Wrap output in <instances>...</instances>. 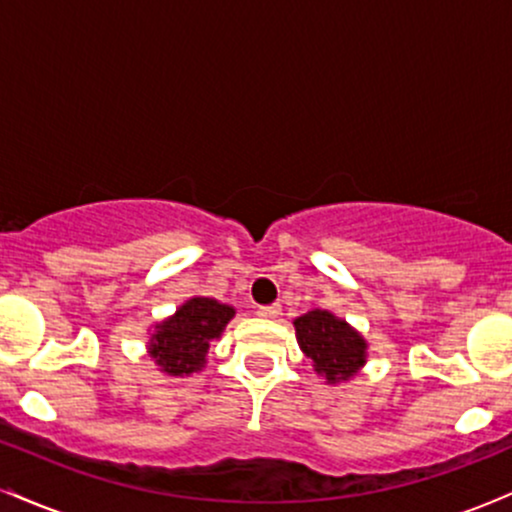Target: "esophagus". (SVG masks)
Listing matches in <instances>:
<instances>
[{"mask_svg":"<svg viewBox=\"0 0 512 512\" xmlns=\"http://www.w3.org/2000/svg\"><path fill=\"white\" fill-rule=\"evenodd\" d=\"M257 315L264 317V320H276V317L281 315V305L279 303L260 305V308H257Z\"/></svg>","mask_w":512,"mask_h":512,"instance_id":"esophagus-1","label":"esophagus"}]
</instances>
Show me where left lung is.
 <instances>
[{
    "label": "left lung",
    "mask_w": 512,
    "mask_h": 512,
    "mask_svg": "<svg viewBox=\"0 0 512 512\" xmlns=\"http://www.w3.org/2000/svg\"><path fill=\"white\" fill-rule=\"evenodd\" d=\"M293 327L305 358L313 361V370L327 385L349 383L366 366L368 342L344 317L315 308L296 317Z\"/></svg>",
    "instance_id": "obj_1"
}]
</instances>
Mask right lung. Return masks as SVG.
I'll return each mask as SVG.
<instances>
[{"label":"right lung","instance_id":"obj_1","mask_svg":"<svg viewBox=\"0 0 512 512\" xmlns=\"http://www.w3.org/2000/svg\"><path fill=\"white\" fill-rule=\"evenodd\" d=\"M236 317V308L207 296H192L151 327L146 354L168 378H187L207 366L209 346L221 339L228 322Z\"/></svg>","mask_w":512,"mask_h":512}]
</instances>
